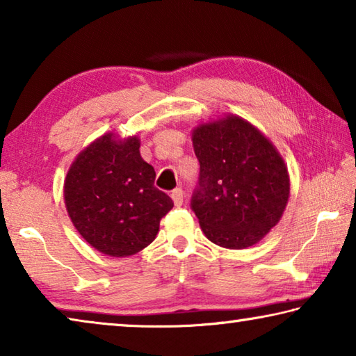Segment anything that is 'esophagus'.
I'll list each match as a JSON object with an SVG mask.
<instances>
[{"label":"esophagus","instance_id":"34e87169","mask_svg":"<svg viewBox=\"0 0 356 356\" xmlns=\"http://www.w3.org/2000/svg\"><path fill=\"white\" fill-rule=\"evenodd\" d=\"M171 197H172V201H174V204H176L177 207L182 206V204H184V197H185L184 190H182V188H174V190L171 191Z\"/></svg>","mask_w":356,"mask_h":356}]
</instances>
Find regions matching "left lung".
<instances>
[{
  "label": "left lung",
  "mask_w": 356,
  "mask_h": 356,
  "mask_svg": "<svg viewBox=\"0 0 356 356\" xmlns=\"http://www.w3.org/2000/svg\"><path fill=\"white\" fill-rule=\"evenodd\" d=\"M193 147L200 179L190 206L202 232L229 250L257 243L278 225L291 191L278 150L237 116L197 127Z\"/></svg>",
  "instance_id": "obj_1"
}]
</instances>
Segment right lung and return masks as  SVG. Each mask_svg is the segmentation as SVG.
Returning <instances> with one entry per match:
<instances>
[{
  "mask_svg": "<svg viewBox=\"0 0 356 356\" xmlns=\"http://www.w3.org/2000/svg\"><path fill=\"white\" fill-rule=\"evenodd\" d=\"M155 171L141 159L140 140L106 134L83 150L64 182L65 207L76 231L104 254L125 257L146 248L160 220L174 207L154 185Z\"/></svg>",
  "mask_w": 356,
  "mask_h": 356,
  "instance_id": "add662e5",
  "label": "right lung"
}]
</instances>
